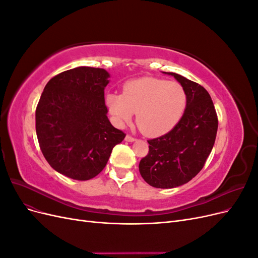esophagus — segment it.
I'll return each mask as SVG.
<instances>
[{"label":"esophagus","instance_id":"obj_1","mask_svg":"<svg viewBox=\"0 0 258 258\" xmlns=\"http://www.w3.org/2000/svg\"><path fill=\"white\" fill-rule=\"evenodd\" d=\"M124 140H126L127 142H135V141H136V138L131 137V136H126V138H124Z\"/></svg>","mask_w":258,"mask_h":258}]
</instances>
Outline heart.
<instances>
[{"instance_id": "1", "label": "heart", "mask_w": 258, "mask_h": 258, "mask_svg": "<svg viewBox=\"0 0 258 258\" xmlns=\"http://www.w3.org/2000/svg\"><path fill=\"white\" fill-rule=\"evenodd\" d=\"M106 104L117 126L129 123L135 113L139 129L154 138L167 134L181 120L187 95L176 82L142 77L124 84L122 95L108 93Z\"/></svg>"}]
</instances>
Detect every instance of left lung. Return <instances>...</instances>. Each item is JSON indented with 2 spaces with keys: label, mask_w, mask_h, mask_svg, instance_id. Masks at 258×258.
Returning <instances> with one entry per match:
<instances>
[{
  "label": "left lung",
  "mask_w": 258,
  "mask_h": 258,
  "mask_svg": "<svg viewBox=\"0 0 258 258\" xmlns=\"http://www.w3.org/2000/svg\"><path fill=\"white\" fill-rule=\"evenodd\" d=\"M187 95L181 120L165 136L148 140L150 151L139 165L144 181L156 188H174L189 182L204 168L212 151L218 120L213 101L199 84L172 72Z\"/></svg>",
  "instance_id": "1"
}]
</instances>
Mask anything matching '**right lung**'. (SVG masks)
<instances>
[{"label": "right lung", "instance_id": "1", "mask_svg": "<svg viewBox=\"0 0 258 258\" xmlns=\"http://www.w3.org/2000/svg\"><path fill=\"white\" fill-rule=\"evenodd\" d=\"M104 69L79 67L46 84L35 111V128L45 159L57 172L77 181L97 176L113 147L126 137L107 118Z\"/></svg>", "mask_w": 258, "mask_h": 258}]
</instances>
